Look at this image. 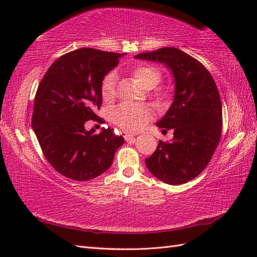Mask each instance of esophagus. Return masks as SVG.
Returning a JSON list of instances; mask_svg holds the SVG:
<instances>
[{"label":"esophagus","instance_id":"obj_1","mask_svg":"<svg viewBox=\"0 0 257 257\" xmlns=\"http://www.w3.org/2000/svg\"><path fill=\"white\" fill-rule=\"evenodd\" d=\"M135 136L136 135H134V134H129V133H125L124 134V139H125V141H127V143H135Z\"/></svg>","mask_w":257,"mask_h":257}]
</instances>
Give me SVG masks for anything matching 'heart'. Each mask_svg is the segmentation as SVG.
<instances>
[{"mask_svg":"<svg viewBox=\"0 0 257 257\" xmlns=\"http://www.w3.org/2000/svg\"><path fill=\"white\" fill-rule=\"evenodd\" d=\"M132 74L135 79L146 89H151L160 83L163 74L159 67L150 64H139L134 67ZM100 94L105 101H111L116 95V75L109 73L103 77L100 85ZM158 99L165 96L163 91L156 94ZM152 117V112L145 105L122 103L111 112L112 122L124 132L136 133L144 128Z\"/></svg>","mask_w":257,"mask_h":257,"instance_id":"heart-1","label":"heart"}]
</instances>
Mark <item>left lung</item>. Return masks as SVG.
Here are the masks:
<instances>
[{
	"instance_id": "obj_1",
	"label": "left lung",
	"mask_w": 257,
	"mask_h": 257,
	"mask_svg": "<svg viewBox=\"0 0 257 257\" xmlns=\"http://www.w3.org/2000/svg\"><path fill=\"white\" fill-rule=\"evenodd\" d=\"M136 58L158 61L172 70L174 100L158 127L173 129L170 143L160 140L146 159L148 170L168 184H182L209 165L222 135V105L209 70L198 59L174 47L140 53Z\"/></svg>"
}]
</instances>
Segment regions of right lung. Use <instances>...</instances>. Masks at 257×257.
<instances>
[{
    "instance_id": "obj_1",
    "label": "right lung",
    "mask_w": 257,
    "mask_h": 257,
    "mask_svg": "<svg viewBox=\"0 0 257 257\" xmlns=\"http://www.w3.org/2000/svg\"><path fill=\"white\" fill-rule=\"evenodd\" d=\"M122 54L79 48L57 58L37 87L32 127L43 155L62 176L87 181L106 172L124 140L113 129L87 132L101 107L100 85Z\"/></svg>"
}]
</instances>
